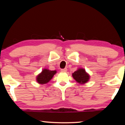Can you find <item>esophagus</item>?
I'll list each match as a JSON object with an SVG mask.
<instances>
[{
	"mask_svg": "<svg viewBox=\"0 0 125 125\" xmlns=\"http://www.w3.org/2000/svg\"><path fill=\"white\" fill-rule=\"evenodd\" d=\"M67 71V69L66 68H64V69H61V72H66Z\"/></svg>",
	"mask_w": 125,
	"mask_h": 125,
	"instance_id": "1",
	"label": "esophagus"
}]
</instances>
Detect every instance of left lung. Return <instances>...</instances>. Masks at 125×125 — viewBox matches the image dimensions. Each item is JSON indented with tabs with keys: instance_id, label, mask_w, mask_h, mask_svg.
Wrapping results in <instances>:
<instances>
[{
	"instance_id": "obj_1",
	"label": "left lung",
	"mask_w": 125,
	"mask_h": 125,
	"mask_svg": "<svg viewBox=\"0 0 125 125\" xmlns=\"http://www.w3.org/2000/svg\"><path fill=\"white\" fill-rule=\"evenodd\" d=\"M73 77L78 83L84 84L87 82L89 80V76L87 74L85 70L79 69L77 71L73 73Z\"/></svg>"
}]
</instances>
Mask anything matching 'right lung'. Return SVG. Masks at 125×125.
Instances as JSON below:
<instances>
[{
    "label": "right lung",
    "mask_w": 125,
    "mask_h": 125,
    "mask_svg": "<svg viewBox=\"0 0 125 125\" xmlns=\"http://www.w3.org/2000/svg\"><path fill=\"white\" fill-rule=\"evenodd\" d=\"M56 73V70H49L44 69L41 73L37 76V80L40 84H45L49 82L51 79L53 77V75Z\"/></svg>",
    "instance_id": "right-lung-1"
}]
</instances>
